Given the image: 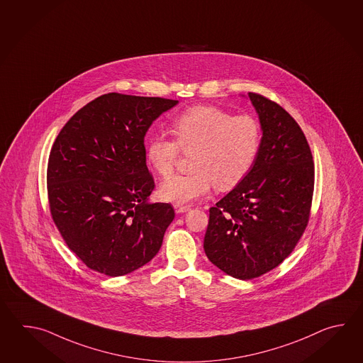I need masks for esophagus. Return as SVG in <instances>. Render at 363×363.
Instances as JSON below:
<instances>
[{"instance_id":"obj_1","label":"esophagus","mask_w":363,"mask_h":363,"mask_svg":"<svg viewBox=\"0 0 363 363\" xmlns=\"http://www.w3.org/2000/svg\"><path fill=\"white\" fill-rule=\"evenodd\" d=\"M174 208H175V213H177V214H183V213H186V211L191 210L189 206H183V205H175Z\"/></svg>"}]
</instances>
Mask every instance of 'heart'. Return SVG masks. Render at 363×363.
Instances as JSON below:
<instances>
[{
	"instance_id": "obj_1",
	"label": "heart",
	"mask_w": 363,
	"mask_h": 363,
	"mask_svg": "<svg viewBox=\"0 0 363 363\" xmlns=\"http://www.w3.org/2000/svg\"><path fill=\"white\" fill-rule=\"evenodd\" d=\"M175 140L161 133L147 144V161L163 178H169L180 149L191 155L186 175L174 177L160 186L164 202L185 205L206 196L216 185L231 189L252 170L261 147V127L253 116H233L216 106H196L172 123Z\"/></svg>"
}]
</instances>
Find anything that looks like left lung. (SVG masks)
I'll list each match as a JSON object with an SVG mask.
<instances>
[{
  "label": "left lung",
  "instance_id": "8db88e82",
  "mask_svg": "<svg viewBox=\"0 0 363 363\" xmlns=\"http://www.w3.org/2000/svg\"><path fill=\"white\" fill-rule=\"evenodd\" d=\"M261 124L252 170L210 208L203 249L232 278L249 280L292 253L308 225L314 162L300 125L278 104L247 93Z\"/></svg>",
  "mask_w": 363,
  "mask_h": 363
}]
</instances>
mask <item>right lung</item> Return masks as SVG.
<instances>
[{
	"label": "right lung",
	"instance_id": "1",
	"mask_svg": "<svg viewBox=\"0 0 363 363\" xmlns=\"http://www.w3.org/2000/svg\"><path fill=\"white\" fill-rule=\"evenodd\" d=\"M179 101L108 93L80 108L57 136L48 162L52 218L69 249L94 271L122 277L155 258L174 220L149 202V127Z\"/></svg>",
	"mask_w": 363,
	"mask_h": 363
}]
</instances>
